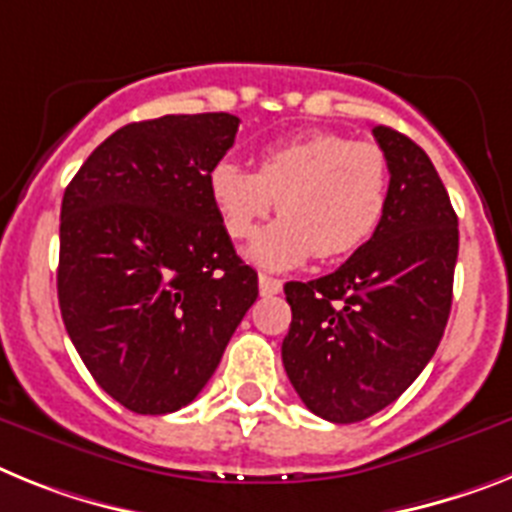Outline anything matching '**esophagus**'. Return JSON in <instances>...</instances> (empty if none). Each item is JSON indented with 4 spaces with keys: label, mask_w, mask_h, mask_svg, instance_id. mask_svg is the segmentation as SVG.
Listing matches in <instances>:
<instances>
[{
    "label": "esophagus",
    "mask_w": 512,
    "mask_h": 512,
    "mask_svg": "<svg viewBox=\"0 0 512 512\" xmlns=\"http://www.w3.org/2000/svg\"><path fill=\"white\" fill-rule=\"evenodd\" d=\"M257 281H260V294H263V296L281 294L283 283L278 281V278H273V276H265V273H260V278H257Z\"/></svg>",
    "instance_id": "34e87169"
}]
</instances>
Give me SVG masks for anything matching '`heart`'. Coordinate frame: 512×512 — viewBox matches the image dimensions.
<instances>
[{
    "label": "heart",
    "mask_w": 512,
    "mask_h": 512,
    "mask_svg": "<svg viewBox=\"0 0 512 512\" xmlns=\"http://www.w3.org/2000/svg\"><path fill=\"white\" fill-rule=\"evenodd\" d=\"M208 192L236 242L252 239L278 200L283 216L257 239L252 257L283 270L312 252L333 260L362 247L388 208L390 166L375 143L309 132L260 150L255 171L229 158L213 163Z\"/></svg>",
    "instance_id": "b5f03b06"
}]
</instances>
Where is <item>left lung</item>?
Returning <instances> with one entry per match:
<instances>
[{
  "label": "left lung",
  "mask_w": 512,
  "mask_h": 512,
  "mask_svg": "<svg viewBox=\"0 0 512 512\" xmlns=\"http://www.w3.org/2000/svg\"><path fill=\"white\" fill-rule=\"evenodd\" d=\"M388 208L369 242L328 276L283 286L291 307L281 356L312 414L362 422L409 388L435 356L453 304L458 216L411 137L377 124Z\"/></svg>",
  "instance_id": "obj_1"
}]
</instances>
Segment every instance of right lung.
<instances>
[{
    "mask_svg": "<svg viewBox=\"0 0 512 512\" xmlns=\"http://www.w3.org/2000/svg\"><path fill=\"white\" fill-rule=\"evenodd\" d=\"M236 130L223 111L124 124L64 190V328L93 380L135 414L195 401L257 299V273L208 192Z\"/></svg>",
    "mask_w": 512,
    "mask_h": 512,
    "instance_id": "obj_1",
    "label": "right lung"
}]
</instances>
